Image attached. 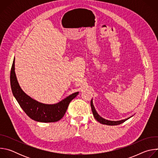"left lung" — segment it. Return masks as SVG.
<instances>
[{"instance_id":"obj_1","label":"left lung","mask_w":158,"mask_h":158,"mask_svg":"<svg viewBox=\"0 0 158 158\" xmlns=\"http://www.w3.org/2000/svg\"><path fill=\"white\" fill-rule=\"evenodd\" d=\"M91 108H92V111H93V116L95 118V119L98 121L101 124H106V125H109V126H114V125H118V124H120L121 123H123L124 122H125L126 120H127L129 118H127L126 119H124V120H121V121H108V120H106V119H103L102 118H101L98 113L97 112L94 107V105H93V99L91 100Z\"/></svg>"}]
</instances>
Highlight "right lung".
I'll list each match as a JSON object with an SVG mask.
<instances>
[{
    "instance_id": "1",
    "label": "right lung",
    "mask_w": 158,
    "mask_h": 158,
    "mask_svg": "<svg viewBox=\"0 0 158 158\" xmlns=\"http://www.w3.org/2000/svg\"><path fill=\"white\" fill-rule=\"evenodd\" d=\"M14 59L10 71V85L14 96L19 104L32 119L42 123H53L61 119L71 101L79 94H72L56 104H45L36 101L27 96L20 88L15 73Z\"/></svg>"
}]
</instances>
